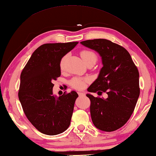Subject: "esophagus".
Wrapping results in <instances>:
<instances>
[{"instance_id":"34e87169","label":"esophagus","mask_w":156,"mask_h":156,"mask_svg":"<svg viewBox=\"0 0 156 156\" xmlns=\"http://www.w3.org/2000/svg\"><path fill=\"white\" fill-rule=\"evenodd\" d=\"M78 94L79 96H80V97H82V96L85 95L84 92H78Z\"/></svg>"}]
</instances>
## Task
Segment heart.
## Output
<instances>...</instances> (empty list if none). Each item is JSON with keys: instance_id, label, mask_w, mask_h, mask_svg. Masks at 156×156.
Wrapping results in <instances>:
<instances>
[{"instance_id": "b5f03b06", "label": "heart", "mask_w": 156, "mask_h": 156, "mask_svg": "<svg viewBox=\"0 0 156 156\" xmlns=\"http://www.w3.org/2000/svg\"><path fill=\"white\" fill-rule=\"evenodd\" d=\"M80 56L84 62H86L89 60L97 61V55L94 52L90 50H83L80 52ZM66 59V56L62 59L60 62V67L62 69L64 68V61ZM88 81L87 78H74L71 80L70 83L73 87L76 89H82L85 87L86 83Z\"/></svg>"}]
</instances>
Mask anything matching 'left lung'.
<instances>
[{"label": "left lung", "instance_id": "obj_1", "mask_svg": "<svg viewBox=\"0 0 156 156\" xmlns=\"http://www.w3.org/2000/svg\"><path fill=\"white\" fill-rule=\"evenodd\" d=\"M97 51L102 67L97 78L88 88L90 92H107L108 97L90 98L92 122L101 131L111 132L122 127L130 118L140 96L139 72L129 52L121 45L105 39L80 42Z\"/></svg>", "mask_w": 156, "mask_h": 156}]
</instances>
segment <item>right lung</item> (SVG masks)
I'll return each instance as SVG.
<instances>
[{
  "mask_svg": "<svg viewBox=\"0 0 156 156\" xmlns=\"http://www.w3.org/2000/svg\"><path fill=\"white\" fill-rule=\"evenodd\" d=\"M78 42L46 44L33 53L21 74L19 99L26 117L41 133H62L68 128L78 94H53V81L61 75L62 58Z\"/></svg>",
  "mask_w": 156,
  "mask_h": 156,
  "instance_id": "1",
  "label": "right lung"
}]
</instances>
